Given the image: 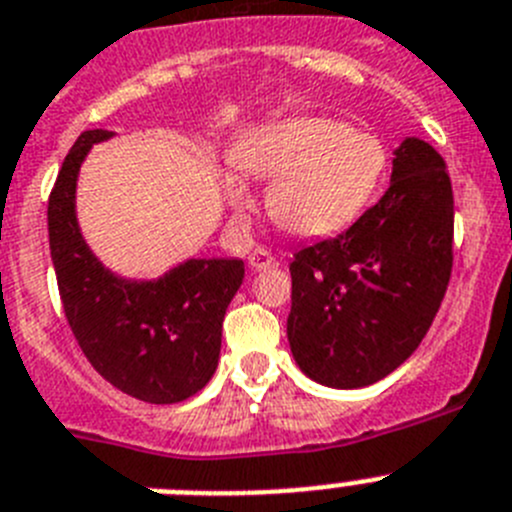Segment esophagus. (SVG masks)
I'll list each match as a JSON object with an SVG mask.
<instances>
[{"instance_id": "1", "label": "esophagus", "mask_w": 512, "mask_h": 512, "mask_svg": "<svg viewBox=\"0 0 512 512\" xmlns=\"http://www.w3.org/2000/svg\"><path fill=\"white\" fill-rule=\"evenodd\" d=\"M274 264H277V259H274V253L266 251V248H253V251L248 253V266H251L253 271L271 269Z\"/></svg>"}]
</instances>
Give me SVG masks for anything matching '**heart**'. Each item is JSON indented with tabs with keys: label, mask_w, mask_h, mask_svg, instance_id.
Wrapping results in <instances>:
<instances>
[{
	"label": "heart",
	"mask_w": 512,
	"mask_h": 512,
	"mask_svg": "<svg viewBox=\"0 0 512 512\" xmlns=\"http://www.w3.org/2000/svg\"><path fill=\"white\" fill-rule=\"evenodd\" d=\"M235 164L271 182L269 212L274 223L300 238H325L354 225L372 205L387 174V151L372 133L330 117H300L269 125L248 138ZM225 192L235 210L248 192L228 176Z\"/></svg>",
	"instance_id": "heart-1"
}]
</instances>
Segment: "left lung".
I'll use <instances>...</instances> for the list:
<instances>
[{
	"instance_id": "8db88e82",
	"label": "left lung",
	"mask_w": 512,
	"mask_h": 512,
	"mask_svg": "<svg viewBox=\"0 0 512 512\" xmlns=\"http://www.w3.org/2000/svg\"><path fill=\"white\" fill-rule=\"evenodd\" d=\"M454 266V192L425 140L395 151L382 200L289 264L287 336L302 372L354 390L392 374L425 338Z\"/></svg>"
}]
</instances>
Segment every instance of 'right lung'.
I'll return each mask as SVG.
<instances>
[{
	"instance_id": "right-lung-1",
	"label": "right lung",
	"mask_w": 512,
	"mask_h": 512,
	"mask_svg": "<svg viewBox=\"0 0 512 512\" xmlns=\"http://www.w3.org/2000/svg\"><path fill=\"white\" fill-rule=\"evenodd\" d=\"M110 135L81 133L48 197L58 295L76 343L112 387L140 402L174 405L215 374L225 310L246 269L241 259H192L158 282L112 277L81 238L74 212L81 161Z\"/></svg>"
}]
</instances>
